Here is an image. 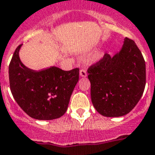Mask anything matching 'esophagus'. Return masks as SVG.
<instances>
[{"mask_svg":"<svg viewBox=\"0 0 155 155\" xmlns=\"http://www.w3.org/2000/svg\"><path fill=\"white\" fill-rule=\"evenodd\" d=\"M80 76H81V77H86L87 75V74L86 70H85L84 68L81 69V70L80 71Z\"/></svg>","mask_w":155,"mask_h":155,"instance_id":"esophagus-1","label":"esophagus"}]
</instances>
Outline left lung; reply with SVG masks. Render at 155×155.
Listing matches in <instances>:
<instances>
[{
	"mask_svg": "<svg viewBox=\"0 0 155 155\" xmlns=\"http://www.w3.org/2000/svg\"><path fill=\"white\" fill-rule=\"evenodd\" d=\"M87 72L93 106L104 116L128 114L145 89V60L134 41L127 37L119 53L112 57L105 53Z\"/></svg>",
	"mask_w": 155,
	"mask_h": 155,
	"instance_id": "left-lung-1",
	"label": "left lung"
}]
</instances>
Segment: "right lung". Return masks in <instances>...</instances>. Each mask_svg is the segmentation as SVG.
I'll list each match as a JSON object with an SVG mask.
<instances>
[{
  "label": "right lung",
  "instance_id": "add662e5",
  "mask_svg": "<svg viewBox=\"0 0 155 155\" xmlns=\"http://www.w3.org/2000/svg\"><path fill=\"white\" fill-rule=\"evenodd\" d=\"M15 50L8 66L10 90L19 106L28 115L39 120H51L66 112L70 98L79 80V68L71 71L51 67L33 71L21 63Z\"/></svg>",
  "mask_w": 155,
  "mask_h": 155
}]
</instances>
